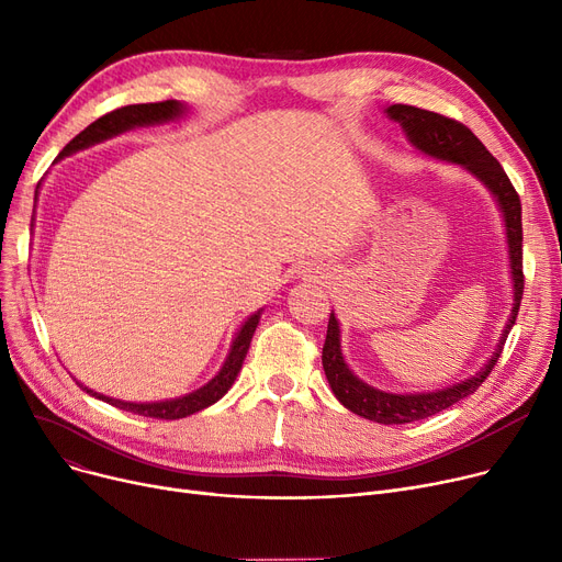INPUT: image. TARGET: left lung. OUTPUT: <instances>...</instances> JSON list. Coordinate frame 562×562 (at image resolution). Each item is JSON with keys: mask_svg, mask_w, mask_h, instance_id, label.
I'll return each mask as SVG.
<instances>
[{"mask_svg": "<svg viewBox=\"0 0 562 562\" xmlns=\"http://www.w3.org/2000/svg\"><path fill=\"white\" fill-rule=\"evenodd\" d=\"M394 123H398L407 136V140L422 150L428 157L458 164L464 170H469L474 177L490 189V193L496 198L498 210L504 214L506 223V234H508V252H510V273H513V293H515V303L510 318L504 328V335H501L496 350L492 352V358L487 364L474 373L471 378L456 382V385L447 390H435V392H424V394H390V392H380L371 385H367L364 380H360L356 373L348 369L341 356V335H339V321L335 314H330L328 321V335L326 344H323V371H326V378L330 382V387L339 403L348 407L356 415L375 422V424H409V422H419L426 417L437 415V412L451 407L453 403L467 398L469 394H474L485 378L492 373L496 360L501 358V350H504L506 337L510 328L515 326V318L519 312L521 303V293H524V271H521V202L519 195L508 180L506 170L501 168V164L490 155L487 147L476 138V134L462 123L453 121V117L439 115L435 111L417 109L409 104H392L385 111Z\"/></svg>", "mask_w": 562, "mask_h": 562, "instance_id": "obj_1", "label": "left lung"}]
</instances>
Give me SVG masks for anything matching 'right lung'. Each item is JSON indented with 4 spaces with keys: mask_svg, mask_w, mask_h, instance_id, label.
Listing matches in <instances>:
<instances>
[{
    "mask_svg": "<svg viewBox=\"0 0 562 562\" xmlns=\"http://www.w3.org/2000/svg\"><path fill=\"white\" fill-rule=\"evenodd\" d=\"M187 113V106L182 102L177 100H166V102H153V104H130V106H121L115 109L111 113H104L102 117H98L95 123L88 125L83 132H79L66 147L64 153L58 155V159H64L77 150H83V147H91L95 143H102L111 136H117L123 134L127 130H134V127H143V125H157V123H168V121H177V117H182ZM38 193V191H36ZM259 312H255L244 326L241 330L236 333L234 341H232V348L227 352V358L221 367V371L206 382L204 387L187 394V396H180V398H172V401H159V403H130V401H121V398H111V396H104V394H98L93 390H88L86 385H81V382H77V385L86 392L91 394L117 409H127V412H134V415H143V417H153V419H184L189 415H193V412H200L204 407L214 405L218 398H223L227 394V390L234 385L236 375H239L241 371V364L246 360V352L250 348V341H252V335H255V328L259 323Z\"/></svg>",
    "mask_w": 562,
    "mask_h": 562,
    "instance_id": "1",
    "label": "right lung"
}]
</instances>
